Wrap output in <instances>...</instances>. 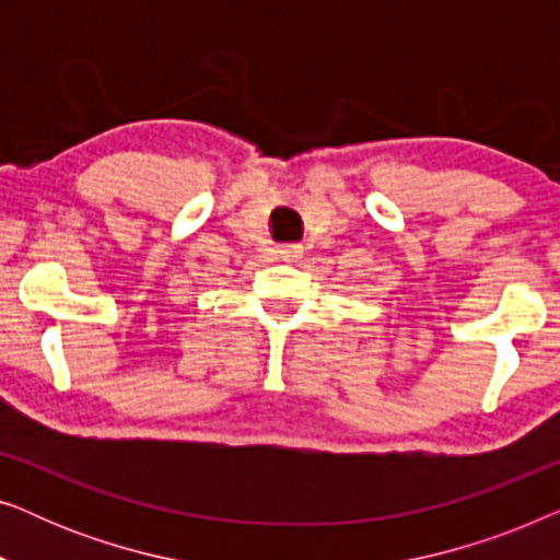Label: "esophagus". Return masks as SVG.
Masks as SVG:
<instances>
[{"label":"esophagus","instance_id":"esophagus-1","mask_svg":"<svg viewBox=\"0 0 560 560\" xmlns=\"http://www.w3.org/2000/svg\"><path fill=\"white\" fill-rule=\"evenodd\" d=\"M280 257L285 259V262H298V259L303 257V247L301 244H285V247L280 249Z\"/></svg>","mask_w":560,"mask_h":560}]
</instances>
